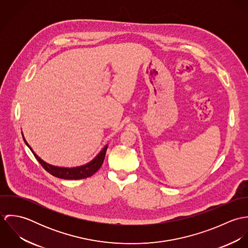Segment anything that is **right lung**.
I'll list each match as a JSON object with an SVG mask.
<instances>
[{
  "label": "right lung",
  "instance_id": "obj_1",
  "mask_svg": "<svg viewBox=\"0 0 248 248\" xmlns=\"http://www.w3.org/2000/svg\"><path fill=\"white\" fill-rule=\"evenodd\" d=\"M23 139L26 142V144L29 146V148L31 150V152L33 153L36 159L43 166V168L46 172H48L50 175H52L54 177H59V178H63V179H81V178H86V177L93 176L102 166L104 158H105V155H106L107 148H108V145H106L101 150V152L92 161H90L89 163H87L85 165L78 166V167H73V168H65V167L53 166V165H50V164L45 162L44 160H42L32 151L31 146L28 144V142L26 141L25 138H23Z\"/></svg>",
  "mask_w": 248,
  "mask_h": 248
}]
</instances>
